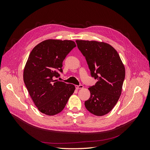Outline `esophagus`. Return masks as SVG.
I'll return each mask as SVG.
<instances>
[{
  "label": "esophagus",
  "mask_w": 150,
  "mask_h": 150,
  "mask_svg": "<svg viewBox=\"0 0 150 150\" xmlns=\"http://www.w3.org/2000/svg\"><path fill=\"white\" fill-rule=\"evenodd\" d=\"M75 87H76V88L77 89H81V88H83V87L84 86H83V85H76L75 86Z\"/></svg>",
  "instance_id": "34e87169"
}]
</instances>
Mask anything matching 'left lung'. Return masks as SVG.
Returning <instances> with one entry per match:
<instances>
[{
    "label": "left lung",
    "mask_w": 150,
    "mask_h": 150,
    "mask_svg": "<svg viewBox=\"0 0 150 150\" xmlns=\"http://www.w3.org/2000/svg\"><path fill=\"white\" fill-rule=\"evenodd\" d=\"M85 57L91 75L98 80L88 88L91 96L84 105L96 116L105 115L115 107L121 96L125 68L118 53L111 45L95 40H76Z\"/></svg>",
    "instance_id": "1"
}]
</instances>
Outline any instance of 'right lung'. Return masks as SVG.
Here are the masks:
<instances>
[{
	"label": "right lung",
	"instance_id": "right-lung-1",
	"mask_svg": "<svg viewBox=\"0 0 150 150\" xmlns=\"http://www.w3.org/2000/svg\"><path fill=\"white\" fill-rule=\"evenodd\" d=\"M76 45L72 40L48 39L30 52L24 69V81L38 110L48 116L61 112L75 86L54 80L62 72V62Z\"/></svg>",
	"mask_w": 150,
	"mask_h": 150
}]
</instances>
